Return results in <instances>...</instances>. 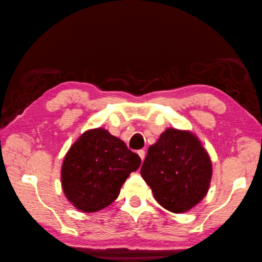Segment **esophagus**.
I'll use <instances>...</instances> for the list:
<instances>
[{"mask_svg":"<svg viewBox=\"0 0 262 262\" xmlns=\"http://www.w3.org/2000/svg\"><path fill=\"white\" fill-rule=\"evenodd\" d=\"M137 154H139L140 158H141L142 160H144V158H145V151H144L143 149H141V150L137 151Z\"/></svg>","mask_w":262,"mask_h":262,"instance_id":"1","label":"esophagus"}]
</instances>
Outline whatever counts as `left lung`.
Listing matches in <instances>:
<instances>
[{
	"instance_id": "8db88e82",
	"label": "left lung",
	"mask_w": 262,
	"mask_h": 262,
	"mask_svg": "<svg viewBox=\"0 0 262 262\" xmlns=\"http://www.w3.org/2000/svg\"><path fill=\"white\" fill-rule=\"evenodd\" d=\"M141 175L161 206L184 213L206 196L212 161L191 132L167 128L147 150Z\"/></svg>"
}]
</instances>
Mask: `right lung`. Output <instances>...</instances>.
<instances>
[{"label": "right lung", "instance_id": "add662e5", "mask_svg": "<svg viewBox=\"0 0 262 262\" xmlns=\"http://www.w3.org/2000/svg\"><path fill=\"white\" fill-rule=\"evenodd\" d=\"M141 158L104 128L84 132L61 165L66 198L84 213L103 210L116 201L122 184L139 169Z\"/></svg>", "mask_w": 262, "mask_h": 262}]
</instances>
